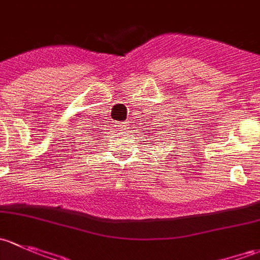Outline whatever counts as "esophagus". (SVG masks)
<instances>
[{"instance_id": "1", "label": "esophagus", "mask_w": 260, "mask_h": 260, "mask_svg": "<svg viewBox=\"0 0 260 260\" xmlns=\"http://www.w3.org/2000/svg\"><path fill=\"white\" fill-rule=\"evenodd\" d=\"M119 126L121 127L122 130H125V129H127V126H129V125H127V122H122V124H120Z\"/></svg>"}]
</instances>
